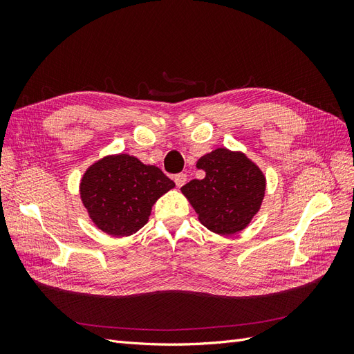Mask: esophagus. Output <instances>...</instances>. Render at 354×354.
Here are the masks:
<instances>
[{
    "instance_id": "34e87169",
    "label": "esophagus",
    "mask_w": 354,
    "mask_h": 354,
    "mask_svg": "<svg viewBox=\"0 0 354 354\" xmlns=\"http://www.w3.org/2000/svg\"><path fill=\"white\" fill-rule=\"evenodd\" d=\"M174 181H176L177 187L185 186V185H186V181H187V176H186V174H183V173H180V174H177V176L174 177Z\"/></svg>"
}]
</instances>
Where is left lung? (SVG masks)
<instances>
[{
	"instance_id": "left-lung-1",
	"label": "left lung",
	"mask_w": 354,
	"mask_h": 354,
	"mask_svg": "<svg viewBox=\"0 0 354 354\" xmlns=\"http://www.w3.org/2000/svg\"><path fill=\"white\" fill-rule=\"evenodd\" d=\"M196 168L205 177L189 181L180 190L201 224L217 234L243 230L264 199L266 176L260 167L241 151L218 147L201 156Z\"/></svg>"
}]
</instances>
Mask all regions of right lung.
<instances>
[{"label": "right lung", "mask_w": 354, "mask_h": 354, "mask_svg": "<svg viewBox=\"0 0 354 354\" xmlns=\"http://www.w3.org/2000/svg\"><path fill=\"white\" fill-rule=\"evenodd\" d=\"M174 186L158 167L118 153L87 168L80 195L95 227L109 236L125 238L145 226L155 202Z\"/></svg>", "instance_id": "1"}]
</instances>
